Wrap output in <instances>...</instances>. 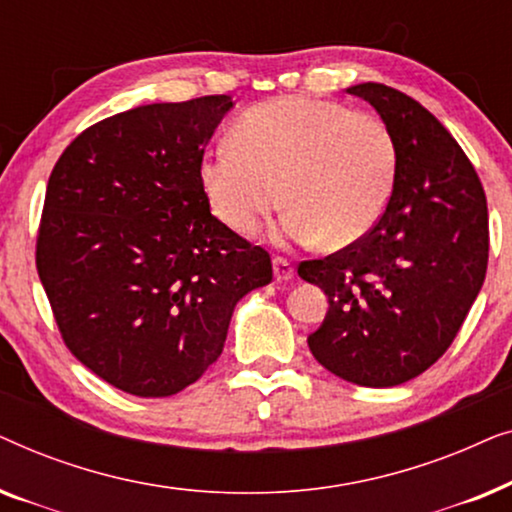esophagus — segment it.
I'll use <instances>...</instances> for the list:
<instances>
[{
    "label": "esophagus",
    "instance_id": "34e87169",
    "mask_svg": "<svg viewBox=\"0 0 512 512\" xmlns=\"http://www.w3.org/2000/svg\"><path fill=\"white\" fill-rule=\"evenodd\" d=\"M272 268H275L277 282H289V279L293 277V265L282 256H277L275 261H272Z\"/></svg>",
    "mask_w": 512,
    "mask_h": 512
}]
</instances>
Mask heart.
Segmentation results:
<instances>
[{
  "mask_svg": "<svg viewBox=\"0 0 512 512\" xmlns=\"http://www.w3.org/2000/svg\"><path fill=\"white\" fill-rule=\"evenodd\" d=\"M233 142L205 153L200 181L212 212L237 233L289 202L279 233L349 247L382 219L396 184V142L380 116L319 97H277L249 109Z\"/></svg>",
  "mask_w": 512,
  "mask_h": 512,
  "instance_id": "1",
  "label": "heart"
}]
</instances>
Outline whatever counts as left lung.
<instances>
[{
	"instance_id": "obj_1",
	"label": "left lung",
	"mask_w": 512,
	"mask_h": 512,
	"mask_svg": "<svg viewBox=\"0 0 512 512\" xmlns=\"http://www.w3.org/2000/svg\"><path fill=\"white\" fill-rule=\"evenodd\" d=\"M396 142L394 193L356 244L298 275L328 298L307 338L321 366L361 387H396L422 375L457 338L485 282L487 198L478 172L445 125L401 90L359 83Z\"/></svg>"
}]
</instances>
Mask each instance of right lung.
Listing matches in <instances>:
<instances>
[{
    "label": "right lung",
    "mask_w": 512,
    "mask_h": 512,
    "mask_svg": "<svg viewBox=\"0 0 512 512\" xmlns=\"http://www.w3.org/2000/svg\"><path fill=\"white\" fill-rule=\"evenodd\" d=\"M228 95L160 102L83 130L55 163L37 270L62 340L125 394L163 398L223 352L235 305L272 282L270 254L209 212L205 146Z\"/></svg>",
    "instance_id": "add662e5"
}]
</instances>
